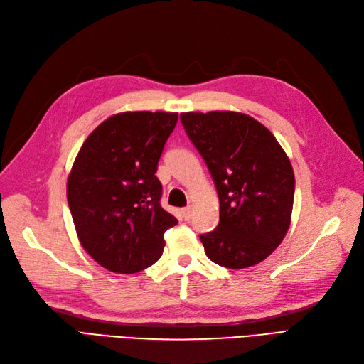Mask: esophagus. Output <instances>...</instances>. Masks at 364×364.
Here are the masks:
<instances>
[{"label":"esophagus","mask_w":364,"mask_h":364,"mask_svg":"<svg viewBox=\"0 0 364 364\" xmlns=\"http://www.w3.org/2000/svg\"><path fill=\"white\" fill-rule=\"evenodd\" d=\"M182 214H183V218H185V220H190V218L193 217V214H194V206L188 205L186 208H183V209H182Z\"/></svg>","instance_id":"obj_1"}]
</instances>
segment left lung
Returning a JSON list of instances; mask_svg holds the SVG:
<instances>
[{
  "mask_svg": "<svg viewBox=\"0 0 364 364\" xmlns=\"http://www.w3.org/2000/svg\"><path fill=\"white\" fill-rule=\"evenodd\" d=\"M182 126L211 173L220 222L200 235L205 253L228 269L266 259L287 234L294 173L272 132L241 112L181 114Z\"/></svg>",
  "mask_w": 364,
  "mask_h": 364,
  "instance_id": "left-lung-1",
  "label": "left lung"
}]
</instances>
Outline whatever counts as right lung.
I'll use <instances>...</instances> for the list:
<instances>
[{
  "label": "right lung",
  "instance_id": "add662e5",
  "mask_svg": "<svg viewBox=\"0 0 364 364\" xmlns=\"http://www.w3.org/2000/svg\"><path fill=\"white\" fill-rule=\"evenodd\" d=\"M176 112H121L92 130L77 153L67 183L80 245L102 267L130 274L155 264L164 232L178 223L161 206L156 178Z\"/></svg>",
  "mask_w": 364,
  "mask_h": 364
}]
</instances>
